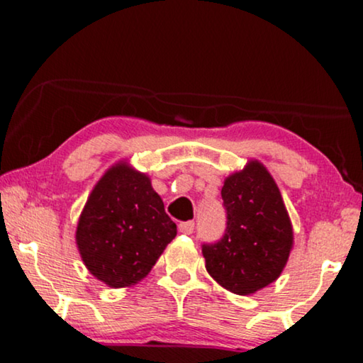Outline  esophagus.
<instances>
[{
	"instance_id": "1",
	"label": "esophagus",
	"mask_w": 363,
	"mask_h": 363,
	"mask_svg": "<svg viewBox=\"0 0 363 363\" xmlns=\"http://www.w3.org/2000/svg\"><path fill=\"white\" fill-rule=\"evenodd\" d=\"M178 230H180V233H183V235H191L193 230H195V223L193 221L180 223V225H178Z\"/></svg>"
}]
</instances>
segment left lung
Instances as JSON below:
<instances>
[{
    "mask_svg": "<svg viewBox=\"0 0 363 363\" xmlns=\"http://www.w3.org/2000/svg\"><path fill=\"white\" fill-rule=\"evenodd\" d=\"M228 226L215 245H203L205 267L221 287L250 296L281 276L294 246L284 200L269 170L251 158L221 188Z\"/></svg>",
    "mask_w": 363,
    "mask_h": 363,
    "instance_id": "1",
    "label": "left lung"
}]
</instances>
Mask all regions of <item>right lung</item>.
Returning <instances> with one entry per match:
<instances>
[{"mask_svg": "<svg viewBox=\"0 0 363 363\" xmlns=\"http://www.w3.org/2000/svg\"><path fill=\"white\" fill-rule=\"evenodd\" d=\"M177 236L150 177L121 160L104 173L77 221L76 245L89 272L112 289L142 281Z\"/></svg>", "mask_w": 363, "mask_h": 363, "instance_id": "1", "label": "right lung"}]
</instances>
